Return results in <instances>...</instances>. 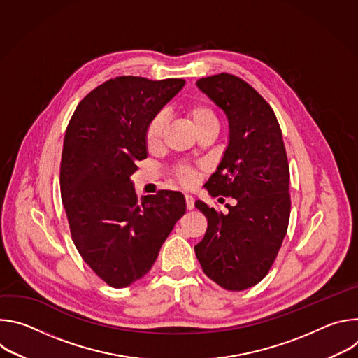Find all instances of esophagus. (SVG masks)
Returning a JSON list of instances; mask_svg holds the SVG:
<instances>
[{
    "label": "esophagus",
    "instance_id": "obj_1",
    "mask_svg": "<svg viewBox=\"0 0 358 358\" xmlns=\"http://www.w3.org/2000/svg\"><path fill=\"white\" fill-rule=\"evenodd\" d=\"M185 202H187V210H192L194 208V198L189 194H185Z\"/></svg>",
    "mask_w": 358,
    "mask_h": 358
}]
</instances>
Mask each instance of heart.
Masks as SVG:
<instances>
[{"mask_svg":"<svg viewBox=\"0 0 358 358\" xmlns=\"http://www.w3.org/2000/svg\"><path fill=\"white\" fill-rule=\"evenodd\" d=\"M185 115L196 133L202 130H208V129L218 130V126H220L218 116L208 103L198 101V103H194L185 109ZM164 130H166V117L163 115H159L151 119L145 131V143L148 150H157L162 147ZM180 180L184 184H192L195 180V173L189 169H182L180 171Z\"/></svg>","mask_w":358,"mask_h":358,"instance_id":"heart-1","label":"heart"}]
</instances>
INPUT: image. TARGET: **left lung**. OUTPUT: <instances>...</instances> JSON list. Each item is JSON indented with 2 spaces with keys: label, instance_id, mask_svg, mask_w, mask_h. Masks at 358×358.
I'll return each mask as SVG.
<instances>
[{
  "label": "left lung",
  "instance_id": "obj_1",
  "mask_svg": "<svg viewBox=\"0 0 358 358\" xmlns=\"http://www.w3.org/2000/svg\"><path fill=\"white\" fill-rule=\"evenodd\" d=\"M228 120V144L208 181L231 195L227 213L196 201L208 228L195 245L203 273L227 290H245L269 272L290 217L289 164L282 130L268 101L245 80L220 73L196 80Z\"/></svg>",
  "mask_w": 358,
  "mask_h": 358
}]
</instances>
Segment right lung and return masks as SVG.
<instances>
[{
    "label": "right lung",
    "instance_id": "add662e5",
    "mask_svg": "<svg viewBox=\"0 0 358 358\" xmlns=\"http://www.w3.org/2000/svg\"><path fill=\"white\" fill-rule=\"evenodd\" d=\"M184 79L119 76L78 105L65 133L61 195L73 243L92 271L116 289L141 279L185 214L178 191L137 198L131 174L147 159L145 131Z\"/></svg>",
    "mask_w": 358,
    "mask_h": 358
}]
</instances>
